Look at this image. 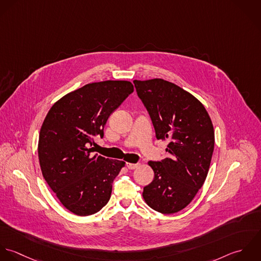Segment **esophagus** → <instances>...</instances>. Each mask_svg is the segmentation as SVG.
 Masks as SVG:
<instances>
[{
  "instance_id": "esophagus-1",
  "label": "esophagus",
  "mask_w": 261,
  "mask_h": 261,
  "mask_svg": "<svg viewBox=\"0 0 261 261\" xmlns=\"http://www.w3.org/2000/svg\"><path fill=\"white\" fill-rule=\"evenodd\" d=\"M126 166L128 167V169H135L136 167H138V163H127Z\"/></svg>"
}]
</instances>
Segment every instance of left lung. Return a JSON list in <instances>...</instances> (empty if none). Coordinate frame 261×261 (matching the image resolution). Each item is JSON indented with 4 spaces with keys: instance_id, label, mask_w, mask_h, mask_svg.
I'll return each mask as SVG.
<instances>
[{
    "instance_id": "left-lung-1",
    "label": "left lung",
    "mask_w": 261,
    "mask_h": 261,
    "mask_svg": "<svg viewBox=\"0 0 261 261\" xmlns=\"http://www.w3.org/2000/svg\"><path fill=\"white\" fill-rule=\"evenodd\" d=\"M133 83L157 139L168 141L167 157L148 162L154 179L142 196L150 208L174 214L193 201L206 180L215 144L213 123L204 105L178 86L162 79Z\"/></svg>"
}]
</instances>
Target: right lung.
Listing matches in <instances>:
<instances>
[{"instance_id": "obj_1", "label": "right lung", "mask_w": 261, "mask_h": 261, "mask_svg": "<svg viewBox=\"0 0 261 261\" xmlns=\"http://www.w3.org/2000/svg\"><path fill=\"white\" fill-rule=\"evenodd\" d=\"M134 91L127 81L88 84L63 96L47 113L39 133L42 175L60 203L77 216L107 205L112 184L125 166L93 154L95 136H104L110 115Z\"/></svg>"}]
</instances>
